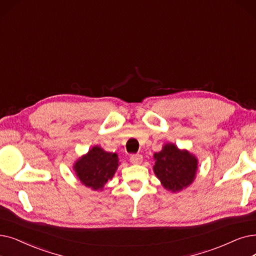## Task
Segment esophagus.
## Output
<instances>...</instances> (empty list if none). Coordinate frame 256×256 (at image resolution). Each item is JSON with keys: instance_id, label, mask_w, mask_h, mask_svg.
<instances>
[{"instance_id": "obj_1", "label": "esophagus", "mask_w": 256, "mask_h": 256, "mask_svg": "<svg viewBox=\"0 0 256 256\" xmlns=\"http://www.w3.org/2000/svg\"><path fill=\"white\" fill-rule=\"evenodd\" d=\"M142 160H143L142 154H132V157H130V162H132V164H141Z\"/></svg>"}]
</instances>
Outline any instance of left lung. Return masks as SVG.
<instances>
[{
	"label": "left lung",
	"instance_id": "left-lung-1",
	"mask_svg": "<svg viewBox=\"0 0 256 256\" xmlns=\"http://www.w3.org/2000/svg\"><path fill=\"white\" fill-rule=\"evenodd\" d=\"M152 159V170L166 190L176 194L194 183L198 160L190 150L165 143L160 152L154 154Z\"/></svg>",
	"mask_w": 256,
	"mask_h": 256
}]
</instances>
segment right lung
Here are the masks:
<instances>
[{
    "label": "right lung",
    "instance_id": "1",
    "mask_svg": "<svg viewBox=\"0 0 256 256\" xmlns=\"http://www.w3.org/2000/svg\"><path fill=\"white\" fill-rule=\"evenodd\" d=\"M118 154L94 146L73 164V170L82 185L94 192H102L108 180H112L119 166Z\"/></svg>",
    "mask_w": 256,
    "mask_h": 256
}]
</instances>
